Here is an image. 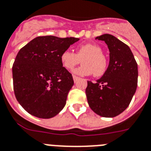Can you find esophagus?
<instances>
[{"label": "esophagus", "mask_w": 151, "mask_h": 151, "mask_svg": "<svg viewBox=\"0 0 151 151\" xmlns=\"http://www.w3.org/2000/svg\"><path fill=\"white\" fill-rule=\"evenodd\" d=\"M73 81L75 82V83H76V82H77V81H78V80L80 79V78H78V76H75V75H73Z\"/></svg>", "instance_id": "34e87169"}]
</instances>
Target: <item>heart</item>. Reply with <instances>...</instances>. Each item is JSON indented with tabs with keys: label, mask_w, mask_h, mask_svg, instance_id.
<instances>
[{
	"label": "heart",
	"mask_w": 151,
	"mask_h": 151,
	"mask_svg": "<svg viewBox=\"0 0 151 151\" xmlns=\"http://www.w3.org/2000/svg\"><path fill=\"white\" fill-rule=\"evenodd\" d=\"M60 60L67 70H73L82 60L81 67L73 70L75 74L81 76L94 73L95 77H100L107 70V60L97 44H82L77 48L76 53L70 50H64L60 55Z\"/></svg>",
	"instance_id": "b5f03b06"
}]
</instances>
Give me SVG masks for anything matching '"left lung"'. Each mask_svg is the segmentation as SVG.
I'll use <instances>...</instances> for the list:
<instances>
[{"instance_id": "1", "label": "left lung", "mask_w": 151, "mask_h": 151, "mask_svg": "<svg viewBox=\"0 0 151 151\" xmlns=\"http://www.w3.org/2000/svg\"><path fill=\"white\" fill-rule=\"evenodd\" d=\"M104 41L109 50V64L96 83L88 81V105L99 116L112 118L129 106L137 88L138 67L127 44L110 34L95 38Z\"/></svg>"}]
</instances>
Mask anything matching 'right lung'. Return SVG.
I'll return each mask as SVG.
<instances>
[{
  "mask_svg": "<svg viewBox=\"0 0 151 151\" xmlns=\"http://www.w3.org/2000/svg\"><path fill=\"white\" fill-rule=\"evenodd\" d=\"M78 38L39 36L19 50L12 67L16 99L24 110L41 119L54 117L66 105L73 85L61 53Z\"/></svg>",
  "mask_w": 151,
  "mask_h": 151,
  "instance_id": "right-lung-1",
  "label": "right lung"
}]
</instances>
